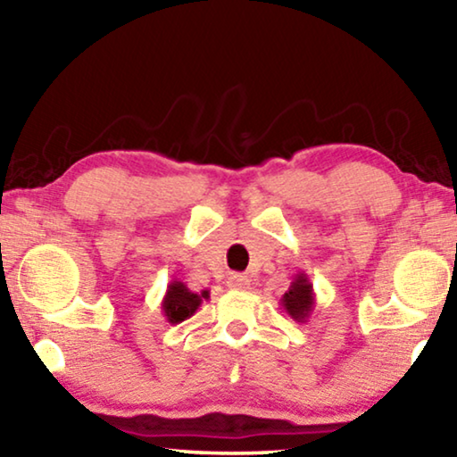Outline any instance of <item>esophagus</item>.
<instances>
[{"mask_svg":"<svg viewBox=\"0 0 457 457\" xmlns=\"http://www.w3.org/2000/svg\"><path fill=\"white\" fill-rule=\"evenodd\" d=\"M227 283L230 289H249V278L245 274H230Z\"/></svg>","mask_w":457,"mask_h":457,"instance_id":"esophagus-1","label":"esophagus"}]
</instances>
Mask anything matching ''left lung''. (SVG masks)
Here are the masks:
<instances>
[{
    "label": "left lung",
    "instance_id": "obj_1",
    "mask_svg": "<svg viewBox=\"0 0 457 457\" xmlns=\"http://www.w3.org/2000/svg\"><path fill=\"white\" fill-rule=\"evenodd\" d=\"M280 303H283L285 312L293 318V320L297 322L308 320L316 303L314 287H312L308 274L299 272L297 277L293 278L289 291L280 297Z\"/></svg>",
    "mask_w": 457,
    "mask_h": 457
}]
</instances>
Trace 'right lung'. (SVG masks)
<instances>
[{
    "instance_id": "obj_1",
    "label": "right lung",
    "mask_w": 457,
    "mask_h": 457,
    "mask_svg": "<svg viewBox=\"0 0 457 457\" xmlns=\"http://www.w3.org/2000/svg\"><path fill=\"white\" fill-rule=\"evenodd\" d=\"M208 297H210L208 291L193 293L185 283H180V280H172V283L168 285L164 299H162V312H164L168 322L179 324L195 314L204 299Z\"/></svg>"
}]
</instances>
